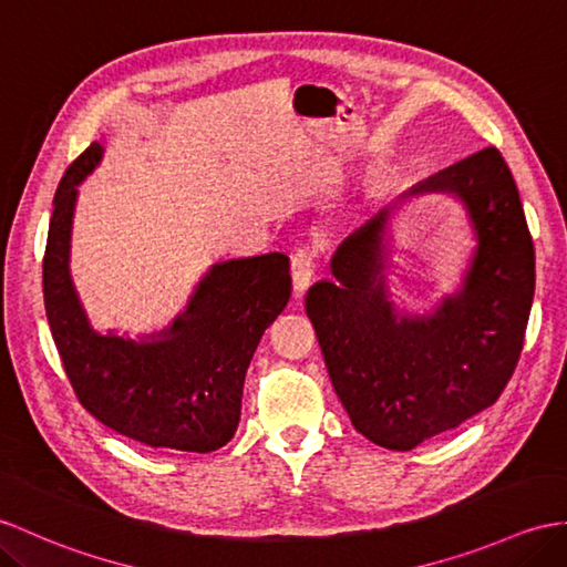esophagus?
<instances>
[{
  "mask_svg": "<svg viewBox=\"0 0 567 567\" xmlns=\"http://www.w3.org/2000/svg\"><path fill=\"white\" fill-rule=\"evenodd\" d=\"M313 266H316V254L311 248H297L292 254V285H295L297 297L305 295V289L311 285Z\"/></svg>",
  "mask_w": 567,
  "mask_h": 567,
  "instance_id": "obj_1",
  "label": "esophagus"
}]
</instances>
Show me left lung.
<instances>
[{
    "label": "left lung",
    "instance_id": "8db88e82",
    "mask_svg": "<svg viewBox=\"0 0 567 567\" xmlns=\"http://www.w3.org/2000/svg\"><path fill=\"white\" fill-rule=\"evenodd\" d=\"M425 192L456 194L480 246L465 287L420 320L388 301L383 270L395 219ZM534 266L517 183L495 147L420 181L348 236L331 260L336 280L309 289L307 313L354 430L411 452L493 405L524 348Z\"/></svg>",
    "mask_w": 567,
    "mask_h": 567
}]
</instances>
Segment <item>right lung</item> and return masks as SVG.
I'll list each match as a JSON object with an SVG mask.
<instances>
[{"label": "right lung", "instance_id": "obj_1", "mask_svg": "<svg viewBox=\"0 0 567 567\" xmlns=\"http://www.w3.org/2000/svg\"><path fill=\"white\" fill-rule=\"evenodd\" d=\"M101 154L99 142L89 144L64 171L52 203L43 297L62 367L79 403L105 427L147 446L215 452L234 437L248 364L289 301V258L217 262L188 309L150 340L96 333L70 278V234L76 186Z\"/></svg>", "mask_w": 567, "mask_h": 567}]
</instances>
